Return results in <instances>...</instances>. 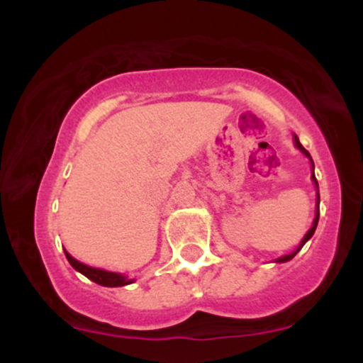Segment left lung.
I'll use <instances>...</instances> for the list:
<instances>
[{
  "instance_id": "1",
  "label": "left lung",
  "mask_w": 363,
  "mask_h": 363,
  "mask_svg": "<svg viewBox=\"0 0 363 363\" xmlns=\"http://www.w3.org/2000/svg\"><path fill=\"white\" fill-rule=\"evenodd\" d=\"M295 145H297V148H301V150H302V152H303V153H306V155L311 158V153H309V152H307V150L302 147V143H301V141H298V138H297V136H295ZM311 162H312V158H311ZM312 169H314V162H312ZM312 179H314L315 186H318V179H315V176H314V172H312ZM318 189H319V186H318ZM318 222H319V194H318V215H315V218H314V225H312V227H311V230H309V232H307V234H306V237H303V239H302V242H301V247H298V249H297V251H295V252H291V254H289V256H283V257H280V259H278V262H285V261H290V259H291V257H294V256H295V254H297L298 251H301V249L303 247V244H306V242H307V240H309V239H311V237H312V235H314V232H315V227H318Z\"/></svg>"
}]
</instances>
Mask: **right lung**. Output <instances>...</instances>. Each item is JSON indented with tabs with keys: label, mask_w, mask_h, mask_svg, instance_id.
<instances>
[{
	"label": "right lung",
	"mask_w": 363,
	"mask_h": 363,
	"mask_svg": "<svg viewBox=\"0 0 363 363\" xmlns=\"http://www.w3.org/2000/svg\"><path fill=\"white\" fill-rule=\"evenodd\" d=\"M66 254V259L69 261V264L73 266L77 272H80L82 274H85L86 278L91 281L99 283V285H104V286H123V285H128V283H131V280H126V278L123 277V274L119 273H112V272H106V269H99V268H91V266H86L83 264V262L77 261L74 257L69 256L68 252L65 251Z\"/></svg>",
	"instance_id": "1"
}]
</instances>
